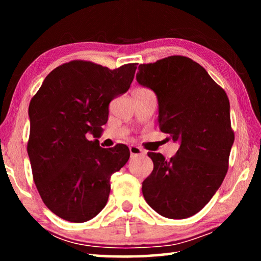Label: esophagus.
I'll return each mask as SVG.
<instances>
[{
	"label": "esophagus",
	"instance_id": "1",
	"mask_svg": "<svg viewBox=\"0 0 261 261\" xmlns=\"http://www.w3.org/2000/svg\"><path fill=\"white\" fill-rule=\"evenodd\" d=\"M130 155L131 158H135V156H139V155H144L145 152L143 148H140L138 146H130Z\"/></svg>",
	"mask_w": 261,
	"mask_h": 261
}]
</instances>
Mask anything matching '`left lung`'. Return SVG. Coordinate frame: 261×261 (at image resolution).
<instances>
[{"mask_svg":"<svg viewBox=\"0 0 261 261\" xmlns=\"http://www.w3.org/2000/svg\"><path fill=\"white\" fill-rule=\"evenodd\" d=\"M138 70L137 81L158 96L159 127L180 143L170 160L147 153L154 167L143 182L144 198L165 218H190L212 199L228 171L235 139L229 99L187 56H168Z\"/></svg>","mask_w":261,"mask_h":261,"instance_id":"left-lung-1","label":"left lung"}]
</instances>
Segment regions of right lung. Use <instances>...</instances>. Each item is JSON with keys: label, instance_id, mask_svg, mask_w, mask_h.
Returning a JSON list of instances; mask_svg holds the SVG:
<instances>
[{"label": "right lung", "instance_id": "add662e5", "mask_svg": "<svg viewBox=\"0 0 261 261\" xmlns=\"http://www.w3.org/2000/svg\"><path fill=\"white\" fill-rule=\"evenodd\" d=\"M138 63L117 69L73 60L48 74L29 107L28 153L33 180L53 213L85 222L107 204L110 177L129 160L126 145L99 146L109 103L129 90Z\"/></svg>", "mask_w": 261, "mask_h": 261}]
</instances>
